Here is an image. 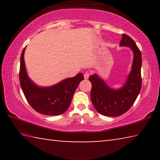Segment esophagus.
<instances>
[{
  "instance_id": "esophagus-1",
  "label": "esophagus",
  "mask_w": 160,
  "mask_h": 160,
  "mask_svg": "<svg viewBox=\"0 0 160 160\" xmlns=\"http://www.w3.org/2000/svg\"><path fill=\"white\" fill-rule=\"evenodd\" d=\"M89 76H90V73H89V72H85V74H84V78H85V80H88Z\"/></svg>"
}]
</instances>
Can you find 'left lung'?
Returning a JSON list of instances; mask_svg holds the SVG:
<instances>
[{"mask_svg": "<svg viewBox=\"0 0 160 160\" xmlns=\"http://www.w3.org/2000/svg\"><path fill=\"white\" fill-rule=\"evenodd\" d=\"M119 45L128 47L133 52L131 71L122 88H110L97 74L91 75V100L97 112L106 116H118L125 113L134 104L141 90L142 54L135 42L125 34H122Z\"/></svg>", "mask_w": 160, "mask_h": 160, "instance_id": "obj_1", "label": "left lung"}]
</instances>
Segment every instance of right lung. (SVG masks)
Segmentation results:
<instances>
[{
	"instance_id": "obj_1",
	"label": "right lung",
	"mask_w": 160,
	"mask_h": 160,
	"mask_svg": "<svg viewBox=\"0 0 160 160\" xmlns=\"http://www.w3.org/2000/svg\"><path fill=\"white\" fill-rule=\"evenodd\" d=\"M25 50V48H24L21 54L19 77L21 88L27 101L36 112L42 114H62L68 109L74 92L84 79L83 74L78 73L73 78H67L51 87L37 86L27 74L24 60Z\"/></svg>"
}]
</instances>
